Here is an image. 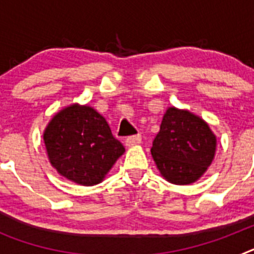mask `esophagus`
Listing matches in <instances>:
<instances>
[{
    "instance_id": "obj_1",
    "label": "esophagus",
    "mask_w": 254,
    "mask_h": 254,
    "mask_svg": "<svg viewBox=\"0 0 254 254\" xmlns=\"http://www.w3.org/2000/svg\"><path fill=\"white\" fill-rule=\"evenodd\" d=\"M141 134H133V136H128L126 138V145L127 146H133V145H137L141 142Z\"/></svg>"
}]
</instances>
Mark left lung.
<instances>
[{
    "label": "left lung",
    "instance_id": "8db88e82",
    "mask_svg": "<svg viewBox=\"0 0 254 254\" xmlns=\"http://www.w3.org/2000/svg\"><path fill=\"white\" fill-rule=\"evenodd\" d=\"M216 137L203 120L169 108L152 141L151 155L161 176L176 185H190L202 176L214 159Z\"/></svg>",
    "mask_w": 254,
    "mask_h": 254
}]
</instances>
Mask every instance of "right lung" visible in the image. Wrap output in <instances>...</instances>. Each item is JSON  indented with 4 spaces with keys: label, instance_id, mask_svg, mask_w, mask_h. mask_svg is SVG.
I'll return each mask as SVG.
<instances>
[{
    "label": "right lung",
    "instance_id": "right-lung-1",
    "mask_svg": "<svg viewBox=\"0 0 254 254\" xmlns=\"http://www.w3.org/2000/svg\"><path fill=\"white\" fill-rule=\"evenodd\" d=\"M51 164L61 176L82 186L103 181L125 152L95 109L75 104L56 114L44 132Z\"/></svg>",
    "mask_w": 254,
    "mask_h": 254
}]
</instances>
